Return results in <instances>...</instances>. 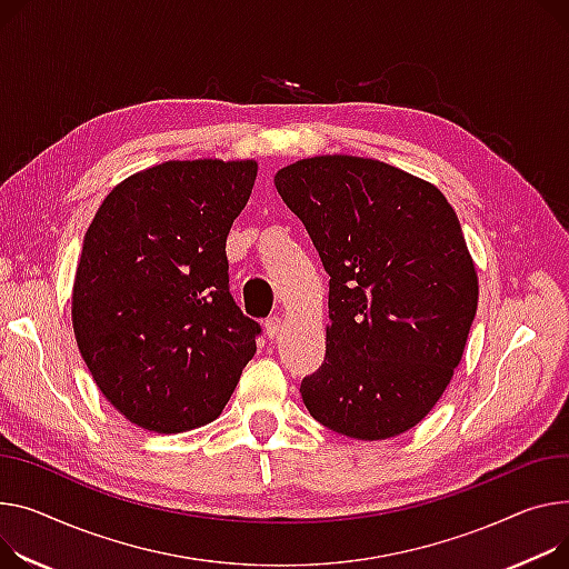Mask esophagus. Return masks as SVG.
Returning a JSON list of instances; mask_svg holds the SVG:
<instances>
[{"label":"esophagus","mask_w":569,"mask_h":569,"mask_svg":"<svg viewBox=\"0 0 569 569\" xmlns=\"http://www.w3.org/2000/svg\"><path fill=\"white\" fill-rule=\"evenodd\" d=\"M281 327H283V320L279 316H272V318L264 320V333H268V338H272V340L279 336Z\"/></svg>","instance_id":"34e87169"}]
</instances>
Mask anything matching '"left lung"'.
Returning a JSON list of instances; mask_svg holds the SVG:
<instances>
[{"label":"left lung","instance_id":"8db88e82","mask_svg":"<svg viewBox=\"0 0 569 569\" xmlns=\"http://www.w3.org/2000/svg\"><path fill=\"white\" fill-rule=\"evenodd\" d=\"M274 184L329 274L325 363L299 389L309 413L363 441L419 426L450 385L478 309L456 210L432 182L357 156L297 160Z\"/></svg>","mask_w":569,"mask_h":569}]
</instances>
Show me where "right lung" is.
Returning a JSON list of instances; mask_svg holds the SVG:
<instances>
[{"label":"right lung","mask_w":569,"mask_h":569,"mask_svg":"<svg viewBox=\"0 0 569 569\" xmlns=\"http://www.w3.org/2000/svg\"><path fill=\"white\" fill-rule=\"evenodd\" d=\"M256 160H169L121 180L84 236L72 329L102 396L158 435L214 421L256 355L229 292L226 236Z\"/></svg>","instance_id":"right-lung-1"}]
</instances>
